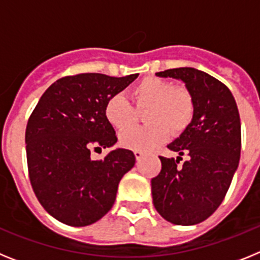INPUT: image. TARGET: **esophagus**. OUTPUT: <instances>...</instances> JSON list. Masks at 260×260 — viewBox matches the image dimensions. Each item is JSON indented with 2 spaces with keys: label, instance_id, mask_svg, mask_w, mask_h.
Segmentation results:
<instances>
[{
  "label": "esophagus",
  "instance_id": "1",
  "mask_svg": "<svg viewBox=\"0 0 260 260\" xmlns=\"http://www.w3.org/2000/svg\"><path fill=\"white\" fill-rule=\"evenodd\" d=\"M135 158H137V161H141V158L143 157V152L142 151H134Z\"/></svg>",
  "mask_w": 260,
  "mask_h": 260
}]
</instances>
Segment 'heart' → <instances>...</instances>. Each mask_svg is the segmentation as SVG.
Returning a JSON list of instances; mask_svg holds the SVG:
<instances>
[{"mask_svg": "<svg viewBox=\"0 0 260 260\" xmlns=\"http://www.w3.org/2000/svg\"><path fill=\"white\" fill-rule=\"evenodd\" d=\"M135 109L121 93L110 96L104 105V117L117 130H124L137 118V111L146 110L142 128L119 134V144L134 151H150L164 143L169 134L180 135L194 118L195 104L191 93L183 87H174L171 80L146 77L132 89Z\"/></svg>", "mask_w": 260, "mask_h": 260, "instance_id": "obj_1", "label": "heart"}]
</instances>
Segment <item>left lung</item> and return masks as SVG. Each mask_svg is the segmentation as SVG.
<instances>
[{
	"mask_svg": "<svg viewBox=\"0 0 260 260\" xmlns=\"http://www.w3.org/2000/svg\"><path fill=\"white\" fill-rule=\"evenodd\" d=\"M156 75L182 80L194 99L195 113L189 127L168 144L180 156L176 160L160 156L161 171L151 180L153 206L172 224H198L217 210L237 171L238 108L228 87L198 69H169ZM185 152L189 160L177 167Z\"/></svg>",
	"mask_w": 260,
	"mask_h": 260,
	"instance_id": "1",
	"label": "left lung"
}]
</instances>
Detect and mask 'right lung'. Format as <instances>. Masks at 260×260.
Returning <instances> with one entry per match:
<instances>
[{
  "instance_id": "right-lung-1",
  "label": "right lung",
  "mask_w": 260,
  "mask_h": 260,
  "mask_svg": "<svg viewBox=\"0 0 260 260\" xmlns=\"http://www.w3.org/2000/svg\"><path fill=\"white\" fill-rule=\"evenodd\" d=\"M138 75L84 73L61 78L32 112L26 128L29 181L41 206L58 221L86 226L113 207L119 181L134 167L135 156L117 148L95 161L91 151L116 144L104 105Z\"/></svg>"
}]
</instances>
